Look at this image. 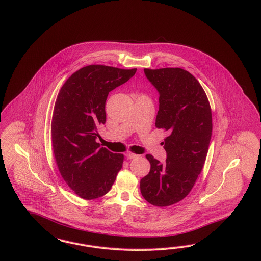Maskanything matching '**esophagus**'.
<instances>
[{"label":"esophagus","mask_w":261,"mask_h":261,"mask_svg":"<svg viewBox=\"0 0 261 261\" xmlns=\"http://www.w3.org/2000/svg\"><path fill=\"white\" fill-rule=\"evenodd\" d=\"M126 156L127 159H129V160H133V159H136L138 155L137 154H135L134 152H130V151H128V152H126Z\"/></svg>","instance_id":"esophagus-1"}]
</instances>
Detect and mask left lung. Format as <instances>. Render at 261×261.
<instances>
[{"mask_svg": "<svg viewBox=\"0 0 261 261\" xmlns=\"http://www.w3.org/2000/svg\"><path fill=\"white\" fill-rule=\"evenodd\" d=\"M160 92L155 126L168 132L163 148L164 163L146 154L149 174L140 180L144 199L164 207L184 200L202 172L212 133L207 96L197 79L181 68L144 69Z\"/></svg>", "mask_w": 261, "mask_h": 261, "instance_id": "1", "label": "left lung"}]
</instances>
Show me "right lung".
Instances as JSON below:
<instances>
[{
    "mask_svg": "<svg viewBox=\"0 0 261 261\" xmlns=\"http://www.w3.org/2000/svg\"><path fill=\"white\" fill-rule=\"evenodd\" d=\"M136 70L88 65L72 74L59 90L50 124L54 155L64 181L84 200L108 193L122 169L124 154L100 147L96 138L107 120L109 93Z\"/></svg>",
    "mask_w": 261,
    "mask_h": 261,
    "instance_id": "obj_1",
    "label": "right lung"
}]
</instances>
